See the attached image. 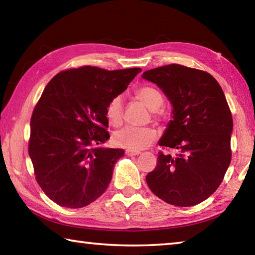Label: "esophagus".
Here are the masks:
<instances>
[{
	"label": "esophagus",
	"mask_w": 255,
	"mask_h": 255,
	"mask_svg": "<svg viewBox=\"0 0 255 255\" xmlns=\"http://www.w3.org/2000/svg\"><path fill=\"white\" fill-rule=\"evenodd\" d=\"M126 154L128 156H135V155H139L140 152L139 150H130V149H127L126 150Z\"/></svg>",
	"instance_id": "1"
}]
</instances>
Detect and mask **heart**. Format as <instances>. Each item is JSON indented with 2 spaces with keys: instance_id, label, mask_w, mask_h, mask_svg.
I'll use <instances>...</instances> for the list:
<instances>
[{
  "instance_id": "1",
  "label": "heart",
  "mask_w": 255,
  "mask_h": 255,
  "mask_svg": "<svg viewBox=\"0 0 255 255\" xmlns=\"http://www.w3.org/2000/svg\"><path fill=\"white\" fill-rule=\"evenodd\" d=\"M137 98L148 108L156 111L163 105V97L156 89L144 86L137 91ZM106 117L111 125L119 126L124 117V98L122 94L112 97L106 106ZM156 133L153 129L147 127L126 126L114 133L112 140L118 147L130 150H140L154 143Z\"/></svg>"
}]
</instances>
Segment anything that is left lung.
I'll return each mask as SVG.
<instances>
[{
  "instance_id": "8db88e82",
  "label": "left lung",
  "mask_w": 255,
  "mask_h": 255,
  "mask_svg": "<svg viewBox=\"0 0 255 255\" xmlns=\"http://www.w3.org/2000/svg\"><path fill=\"white\" fill-rule=\"evenodd\" d=\"M171 102L172 120L159 146L176 150L158 153L146 182L167 204H200L221 185L232 159L233 118L221 85L205 71L171 64L143 73Z\"/></svg>"
}]
</instances>
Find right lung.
<instances>
[{
	"instance_id": "right-lung-1",
	"label": "right lung",
	"mask_w": 255,
	"mask_h": 255,
	"mask_svg": "<svg viewBox=\"0 0 255 255\" xmlns=\"http://www.w3.org/2000/svg\"><path fill=\"white\" fill-rule=\"evenodd\" d=\"M141 70L107 71L82 66L63 71L46 85L30 122L29 156L46 196L67 208H82L109 185L120 148L109 139L106 106Z\"/></svg>"
}]
</instances>
